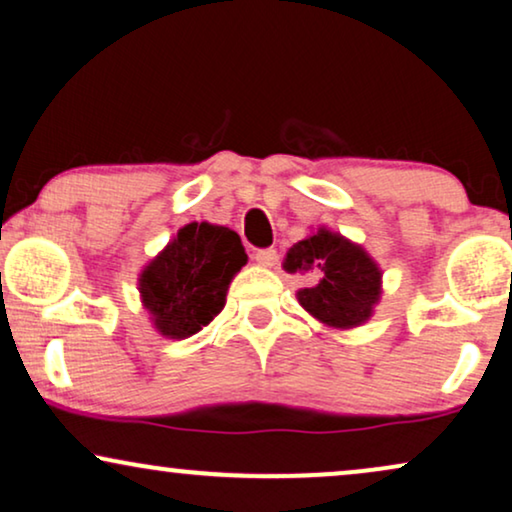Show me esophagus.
<instances>
[{
  "mask_svg": "<svg viewBox=\"0 0 512 512\" xmlns=\"http://www.w3.org/2000/svg\"><path fill=\"white\" fill-rule=\"evenodd\" d=\"M254 258L258 265H263V268H272V265L277 263V251L275 249H258Z\"/></svg>",
  "mask_w": 512,
  "mask_h": 512,
  "instance_id": "obj_1",
  "label": "esophagus"
}]
</instances>
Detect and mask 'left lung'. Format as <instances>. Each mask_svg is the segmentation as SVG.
<instances>
[{
	"mask_svg": "<svg viewBox=\"0 0 512 512\" xmlns=\"http://www.w3.org/2000/svg\"><path fill=\"white\" fill-rule=\"evenodd\" d=\"M284 270L317 272L319 284L300 289L298 303L333 328H354L373 317L382 296V270L363 247L319 228L286 251Z\"/></svg>",
	"mask_w": 512,
	"mask_h": 512,
	"instance_id": "1",
	"label": "left lung"
}]
</instances>
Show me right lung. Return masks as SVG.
I'll return each instance as SVG.
<instances>
[{"mask_svg": "<svg viewBox=\"0 0 512 512\" xmlns=\"http://www.w3.org/2000/svg\"><path fill=\"white\" fill-rule=\"evenodd\" d=\"M247 263L240 235L188 223L139 275L142 303L160 335L191 338L226 305L228 286Z\"/></svg>", "mask_w": 512, "mask_h": 512, "instance_id": "right-lung-1", "label": "right lung"}]
</instances>
